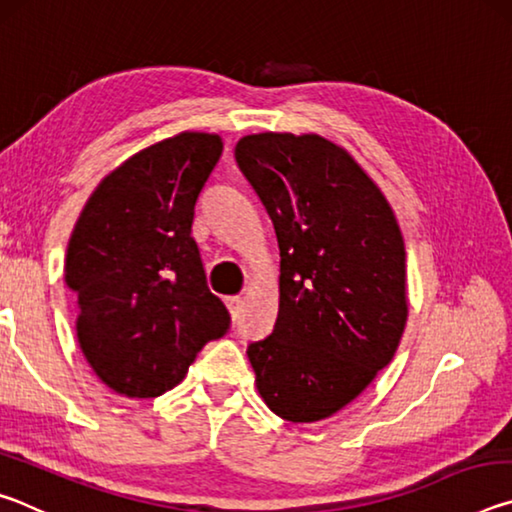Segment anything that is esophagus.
I'll return each instance as SVG.
<instances>
[{
    "label": "esophagus",
    "instance_id": "1",
    "mask_svg": "<svg viewBox=\"0 0 512 512\" xmlns=\"http://www.w3.org/2000/svg\"><path fill=\"white\" fill-rule=\"evenodd\" d=\"M225 305H228V309H230V314H232V316H237V314H239V309H241V305H244V298H239V296H230V298H225Z\"/></svg>",
    "mask_w": 512,
    "mask_h": 512
}]
</instances>
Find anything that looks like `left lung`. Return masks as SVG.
<instances>
[{"mask_svg":"<svg viewBox=\"0 0 512 512\" xmlns=\"http://www.w3.org/2000/svg\"><path fill=\"white\" fill-rule=\"evenodd\" d=\"M235 158L280 246L275 329L248 345L268 409L332 418L366 391L402 341L406 250L400 223L361 164L316 133L241 137Z\"/></svg>","mask_w":512,"mask_h":512,"instance_id":"left-lung-1","label":"left lung"}]
</instances>
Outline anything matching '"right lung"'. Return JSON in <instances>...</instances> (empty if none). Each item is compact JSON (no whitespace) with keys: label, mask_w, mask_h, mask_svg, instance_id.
Returning <instances> with one entry per match:
<instances>
[{"label":"right lung","mask_w":512,"mask_h":512,"mask_svg":"<svg viewBox=\"0 0 512 512\" xmlns=\"http://www.w3.org/2000/svg\"><path fill=\"white\" fill-rule=\"evenodd\" d=\"M223 142L183 131L112 169L67 244L76 336L97 377L124 397H158L185 379L203 345L230 327L207 289L194 205Z\"/></svg>","instance_id":"right-lung-1"}]
</instances>
